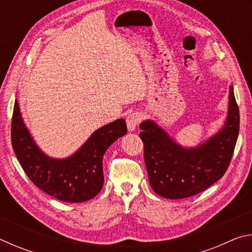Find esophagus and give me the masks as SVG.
I'll return each mask as SVG.
<instances>
[{
	"label": "esophagus",
	"mask_w": 252,
	"mask_h": 252,
	"mask_svg": "<svg viewBox=\"0 0 252 252\" xmlns=\"http://www.w3.org/2000/svg\"><path fill=\"white\" fill-rule=\"evenodd\" d=\"M142 117L141 114L138 112H132L129 116L126 117V126H127V130L129 131H134L135 127L139 126V123L141 122Z\"/></svg>",
	"instance_id": "obj_1"
}]
</instances>
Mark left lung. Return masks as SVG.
<instances>
[{"label":"left lung","mask_w":252,"mask_h":252,"mask_svg":"<svg viewBox=\"0 0 252 252\" xmlns=\"http://www.w3.org/2000/svg\"><path fill=\"white\" fill-rule=\"evenodd\" d=\"M240 116L232 85L228 117L219 132L194 148L178 144L155 121L140 125L149 182L161 197L183 199L202 192L227 171L239 134Z\"/></svg>","instance_id":"8db88e82"}]
</instances>
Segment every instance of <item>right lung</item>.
I'll return each mask as SVG.
<instances>
[{
	"label": "right lung",
	"mask_w": 252,
	"mask_h": 252,
	"mask_svg": "<svg viewBox=\"0 0 252 252\" xmlns=\"http://www.w3.org/2000/svg\"><path fill=\"white\" fill-rule=\"evenodd\" d=\"M126 133L125 119L101 126L65 159L46 156L36 146L15 100L11 125L12 147L30 180L46 194L64 202H84L100 192L104 177L102 159L111 144Z\"/></svg>",
	"instance_id": "obj_1"
}]
</instances>
